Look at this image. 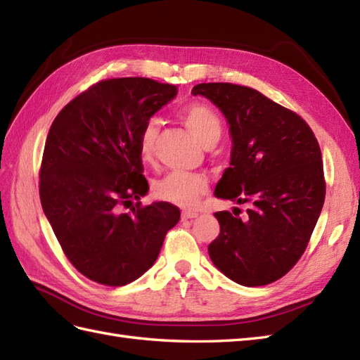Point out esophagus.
<instances>
[{
	"mask_svg": "<svg viewBox=\"0 0 360 360\" xmlns=\"http://www.w3.org/2000/svg\"><path fill=\"white\" fill-rule=\"evenodd\" d=\"M198 215H200V213H198L196 210H182V213H181L182 219H193Z\"/></svg>",
	"mask_w": 360,
	"mask_h": 360,
	"instance_id": "34e87169",
	"label": "esophagus"
}]
</instances>
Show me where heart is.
<instances>
[{
    "mask_svg": "<svg viewBox=\"0 0 360 360\" xmlns=\"http://www.w3.org/2000/svg\"><path fill=\"white\" fill-rule=\"evenodd\" d=\"M179 117L204 147L215 145L221 133L223 124L218 114L210 106L201 102H190L179 111ZM158 127L155 122H147L141 129L137 139V151L145 164L153 162L156 150ZM209 181L201 173L172 172L165 174L153 186V195L164 202H170L179 207H192L202 195L207 193Z\"/></svg>",
    "mask_w": 360,
    "mask_h": 360,
    "instance_id": "heart-1",
    "label": "heart"
}]
</instances>
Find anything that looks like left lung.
<instances>
[{"mask_svg": "<svg viewBox=\"0 0 360 360\" xmlns=\"http://www.w3.org/2000/svg\"><path fill=\"white\" fill-rule=\"evenodd\" d=\"M192 93L215 103L231 125V167L215 196L250 204L243 219L215 213L219 235L209 244L210 259L238 285H269L300 259L322 212L326 186L319 142L297 112L257 89L200 83Z\"/></svg>", "mask_w": 360, "mask_h": 360, "instance_id": "left-lung-1", "label": "left lung"}]
</instances>
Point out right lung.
I'll return each instance as SVG.
<instances>
[{
  "mask_svg": "<svg viewBox=\"0 0 360 360\" xmlns=\"http://www.w3.org/2000/svg\"><path fill=\"white\" fill-rule=\"evenodd\" d=\"M176 94L174 85L151 79L102 80L72 98L51 125L40 168L41 207L66 258L101 285L139 278L179 221L170 202L141 205L148 182L137 151L142 127Z\"/></svg>",
  "mask_w": 360,
  "mask_h": 360,
  "instance_id": "add662e5",
  "label": "right lung"
}]
</instances>
